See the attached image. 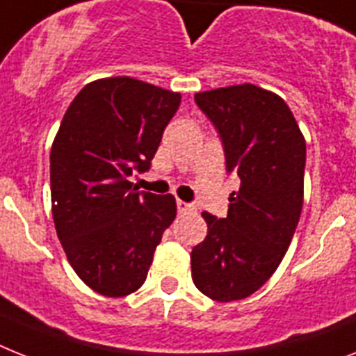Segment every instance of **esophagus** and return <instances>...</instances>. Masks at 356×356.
Returning a JSON list of instances; mask_svg holds the SVG:
<instances>
[{"instance_id": "esophagus-1", "label": "esophagus", "mask_w": 356, "mask_h": 356, "mask_svg": "<svg viewBox=\"0 0 356 356\" xmlns=\"http://www.w3.org/2000/svg\"><path fill=\"white\" fill-rule=\"evenodd\" d=\"M176 207H178V213H180V214L193 213V211L196 209L195 205L187 204V202H184V200H178V202H176Z\"/></svg>"}]
</instances>
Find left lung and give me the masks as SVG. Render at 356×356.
Instances as JSON below:
<instances>
[{
  "label": "left lung",
  "instance_id": "left-lung-1",
  "mask_svg": "<svg viewBox=\"0 0 356 356\" xmlns=\"http://www.w3.org/2000/svg\"><path fill=\"white\" fill-rule=\"evenodd\" d=\"M240 178L225 218L204 213L207 236L193 248V282L216 302L242 300L280 266L304 204L305 140L280 96L243 83L195 94Z\"/></svg>",
  "mask_w": 356,
  "mask_h": 356
}]
</instances>
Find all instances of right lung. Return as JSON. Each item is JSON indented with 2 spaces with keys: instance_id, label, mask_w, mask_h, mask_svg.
<instances>
[{
  "instance_id": "add662e5",
  "label": "right lung",
  "mask_w": 356,
  "mask_h": 356,
  "mask_svg": "<svg viewBox=\"0 0 356 356\" xmlns=\"http://www.w3.org/2000/svg\"><path fill=\"white\" fill-rule=\"evenodd\" d=\"M180 92L118 76L85 85L61 120L51 151L56 233L70 266L104 296L145 282L161 234L176 218L172 195L138 191Z\"/></svg>"
}]
</instances>
